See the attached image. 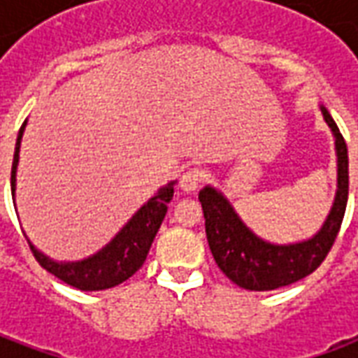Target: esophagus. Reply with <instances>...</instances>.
Instances as JSON below:
<instances>
[{
	"label": "esophagus",
	"instance_id": "1",
	"mask_svg": "<svg viewBox=\"0 0 358 358\" xmlns=\"http://www.w3.org/2000/svg\"><path fill=\"white\" fill-rule=\"evenodd\" d=\"M203 174L199 169H189L182 174V178H180V187H182V192H186V194H192L195 192L199 184H201Z\"/></svg>",
	"mask_w": 358,
	"mask_h": 358
}]
</instances>
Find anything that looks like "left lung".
<instances>
[{
	"label": "left lung",
	"mask_w": 358,
	"mask_h": 358,
	"mask_svg": "<svg viewBox=\"0 0 358 358\" xmlns=\"http://www.w3.org/2000/svg\"><path fill=\"white\" fill-rule=\"evenodd\" d=\"M320 113L334 136L338 189L330 213L315 236L293 243L266 241L241 220L230 199L218 187L205 186L199 192L210 253L218 268L243 289L270 292L308 276L320 266L338 238L349 195V157L345 140L330 110L320 105Z\"/></svg>",
	"instance_id": "left-lung-1"
}]
</instances>
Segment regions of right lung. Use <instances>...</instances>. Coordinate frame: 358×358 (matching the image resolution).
<instances>
[{
  "mask_svg": "<svg viewBox=\"0 0 358 358\" xmlns=\"http://www.w3.org/2000/svg\"><path fill=\"white\" fill-rule=\"evenodd\" d=\"M24 128H27V120L20 126L17 143H15L11 169L13 195L17 192V169H19L20 141H22ZM174 186H176V180L159 187L157 194L134 213L132 218L118 230L117 236L105 248L80 261H55L51 257L43 255L27 238L36 261L53 276H57L65 284L73 285L82 292H101V289H109V287L122 284L145 263L149 248L163 224L169 203L174 195Z\"/></svg>",
  "mask_w": 358,
  "mask_h": 358,
  "instance_id": "1",
  "label": "right lung"
}]
</instances>
